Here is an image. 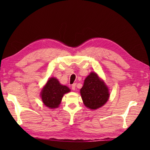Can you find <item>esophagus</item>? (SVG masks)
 <instances>
[{"label":"esophagus","mask_w":150,"mask_h":150,"mask_svg":"<svg viewBox=\"0 0 150 150\" xmlns=\"http://www.w3.org/2000/svg\"><path fill=\"white\" fill-rule=\"evenodd\" d=\"M71 88L73 90H75V88H76V84H73L71 85Z\"/></svg>","instance_id":"obj_1"}]
</instances>
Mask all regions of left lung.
I'll return each mask as SVG.
<instances>
[{
  "mask_svg": "<svg viewBox=\"0 0 150 150\" xmlns=\"http://www.w3.org/2000/svg\"><path fill=\"white\" fill-rule=\"evenodd\" d=\"M80 92L85 106L91 110L102 107L110 97L108 88L95 72L90 73L86 78Z\"/></svg>",
  "mask_w": 150,
  "mask_h": 150,
  "instance_id": "8db88e82",
  "label": "left lung"
}]
</instances>
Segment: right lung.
I'll return each mask as SVG.
<instances>
[{
  "label": "right lung",
  "instance_id": "obj_1",
  "mask_svg": "<svg viewBox=\"0 0 150 150\" xmlns=\"http://www.w3.org/2000/svg\"><path fill=\"white\" fill-rule=\"evenodd\" d=\"M69 91L70 89L68 87L60 84L56 78L52 77L43 87L40 95L44 104L53 109L59 107L64 95Z\"/></svg>",
  "mask_w": 150,
  "mask_h": 150
}]
</instances>
